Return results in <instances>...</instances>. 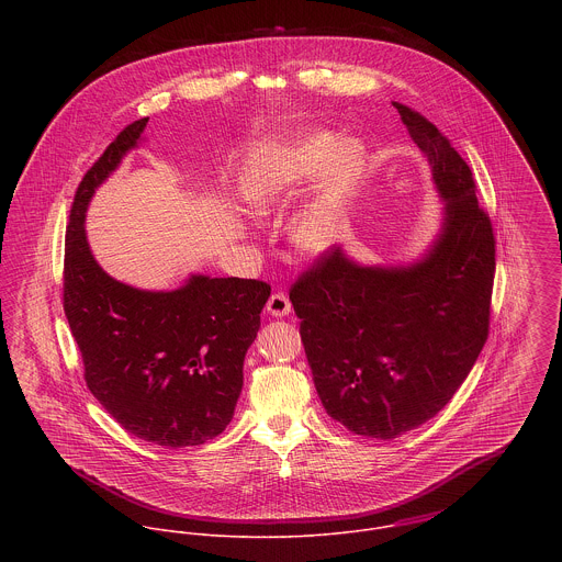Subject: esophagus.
<instances>
[{"label": "esophagus", "instance_id": "obj_1", "mask_svg": "<svg viewBox=\"0 0 562 562\" xmlns=\"http://www.w3.org/2000/svg\"><path fill=\"white\" fill-rule=\"evenodd\" d=\"M266 312H268L270 316H274V318H283V316H288V314L292 312V303H290V299H288L285 294H272V296L268 299Z\"/></svg>", "mask_w": 562, "mask_h": 562}]
</instances>
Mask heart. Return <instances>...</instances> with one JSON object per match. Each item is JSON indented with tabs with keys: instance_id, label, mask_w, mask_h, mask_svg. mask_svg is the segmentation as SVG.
Listing matches in <instances>:
<instances>
[{
	"instance_id": "heart-1",
	"label": "heart",
	"mask_w": 562,
	"mask_h": 562,
	"mask_svg": "<svg viewBox=\"0 0 562 562\" xmlns=\"http://www.w3.org/2000/svg\"><path fill=\"white\" fill-rule=\"evenodd\" d=\"M366 164L368 154L359 138L335 140L330 134H314L285 149L277 164L250 168L244 199L257 216H268L318 177L312 196L290 221V240L305 252H326L346 236L350 203Z\"/></svg>"
}]
</instances>
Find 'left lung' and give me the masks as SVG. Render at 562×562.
<instances>
[{"label": "left lung", "mask_w": 562, "mask_h": 562, "mask_svg": "<svg viewBox=\"0 0 562 562\" xmlns=\"http://www.w3.org/2000/svg\"><path fill=\"white\" fill-rule=\"evenodd\" d=\"M394 105L443 201L439 234L404 266H366L335 246L290 292L322 406L374 439L422 426L463 385L486 341L495 274L470 166L419 112Z\"/></svg>", "instance_id": "1"}]
</instances>
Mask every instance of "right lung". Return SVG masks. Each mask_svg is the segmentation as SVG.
<instances>
[{
    "label": "right lung",
    "mask_w": 562,
    "mask_h": 562,
    "mask_svg": "<svg viewBox=\"0 0 562 562\" xmlns=\"http://www.w3.org/2000/svg\"><path fill=\"white\" fill-rule=\"evenodd\" d=\"M149 119L127 125L83 175L65 248V314L92 396L134 437L164 448L201 446L234 417L244 357L270 285L190 274L175 290L112 279L86 238L94 190L138 147Z\"/></svg>",
    "instance_id": "add662e5"
}]
</instances>
